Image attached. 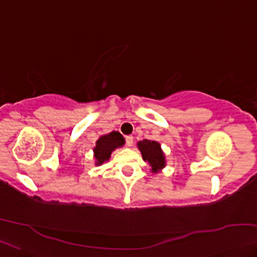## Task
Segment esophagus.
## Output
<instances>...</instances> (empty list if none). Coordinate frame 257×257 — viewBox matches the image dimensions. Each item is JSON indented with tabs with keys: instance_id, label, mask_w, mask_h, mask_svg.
<instances>
[{
	"instance_id": "34e87169",
	"label": "esophagus",
	"mask_w": 257,
	"mask_h": 257,
	"mask_svg": "<svg viewBox=\"0 0 257 257\" xmlns=\"http://www.w3.org/2000/svg\"><path fill=\"white\" fill-rule=\"evenodd\" d=\"M133 143H134V137L133 136L125 137V144H127L128 148H130V146L133 145Z\"/></svg>"
}]
</instances>
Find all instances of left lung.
<instances>
[{"label":"left lung","instance_id":"left-lung-1","mask_svg":"<svg viewBox=\"0 0 257 257\" xmlns=\"http://www.w3.org/2000/svg\"><path fill=\"white\" fill-rule=\"evenodd\" d=\"M143 160L151 167V173L159 174L166 167V156L161 149V144L157 141L143 140L137 143Z\"/></svg>","mask_w":257,"mask_h":257}]
</instances>
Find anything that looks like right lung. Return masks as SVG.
<instances>
[{
	"instance_id": "right-lung-1",
	"label": "right lung",
	"mask_w": 257,
	"mask_h": 257,
	"mask_svg": "<svg viewBox=\"0 0 257 257\" xmlns=\"http://www.w3.org/2000/svg\"><path fill=\"white\" fill-rule=\"evenodd\" d=\"M124 143V138L119 132H111L99 136L96 141V146L93 148L95 166H100L104 162H107L113 151L122 148Z\"/></svg>"
}]
</instances>
